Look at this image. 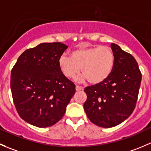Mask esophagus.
Masks as SVG:
<instances>
[{
    "instance_id": "esophagus-1",
    "label": "esophagus",
    "mask_w": 151,
    "mask_h": 151,
    "mask_svg": "<svg viewBox=\"0 0 151 151\" xmlns=\"http://www.w3.org/2000/svg\"><path fill=\"white\" fill-rule=\"evenodd\" d=\"M82 90H83V87L79 86H76V91H82Z\"/></svg>"
}]
</instances>
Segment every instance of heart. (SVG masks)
Wrapping results in <instances>:
<instances>
[{"label":"heart","mask_w":151,"mask_h":151,"mask_svg":"<svg viewBox=\"0 0 151 151\" xmlns=\"http://www.w3.org/2000/svg\"><path fill=\"white\" fill-rule=\"evenodd\" d=\"M63 74L68 78H73L80 71L81 75L76 77V81L87 80L91 84H99L105 81L113 71L115 57L108 46H93L80 48L71 53V57L63 55L58 60Z\"/></svg>","instance_id":"1"}]
</instances>
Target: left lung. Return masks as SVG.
<instances>
[{
	"mask_svg": "<svg viewBox=\"0 0 151 151\" xmlns=\"http://www.w3.org/2000/svg\"><path fill=\"white\" fill-rule=\"evenodd\" d=\"M115 57L111 75L102 83L88 86L83 105L88 118L102 128H112L128 119L135 108L142 74L135 58L111 43Z\"/></svg>",
	"mask_w": 151,
	"mask_h": 151,
	"instance_id": "8db88e82",
	"label": "left lung"
}]
</instances>
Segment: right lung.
Here are the masks:
<instances>
[{"label": "right lung", "mask_w": 151, "mask_h": 151, "mask_svg": "<svg viewBox=\"0 0 151 151\" xmlns=\"http://www.w3.org/2000/svg\"><path fill=\"white\" fill-rule=\"evenodd\" d=\"M68 46L43 43L20 55L11 72L13 101L18 114L38 128L56 124L75 93V85L63 74L58 60Z\"/></svg>", "instance_id": "1"}]
</instances>
